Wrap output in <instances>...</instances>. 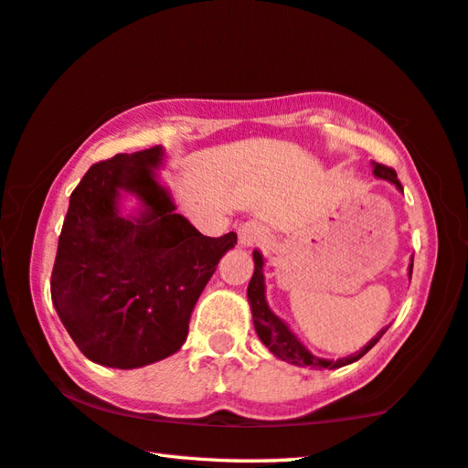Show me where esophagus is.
I'll list each match as a JSON object with an SVG mask.
<instances>
[{
    "label": "esophagus",
    "instance_id": "1",
    "mask_svg": "<svg viewBox=\"0 0 468 468\" xmlns=\"http://www.w3.org/2000/svg\"><path fill=\"white\" fill-rule=\"evenodd\" d=\"M264 239V227L256 220H248L239 227V243L243 248H251Z\"/></svg>",
    "mask_w": 468,
    "mask_h": 468
}]
</instances>
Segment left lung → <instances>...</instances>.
Here are the masks:
<instances>
[{"label": "left lung", "mask_w": 468, "mask_h": 468, "mask_svg": "<svg viewBox=\"0 0 468 468\" xmlns=\"http://www.w3.org/2000/svg\"><path fill=\"white\" fill-rule=\"evenodd\" d=\"M375 176H379V179L385 181H391L396 185L398 189H402V183L398 181V175L396 170L391 166H385L379 165V162H375V168H373ZM254 274H251V281L248 285V298H250V306H251V318H254V327L258 337L262 339V344L269 347V350L277 356L281 360H287L292 362V365H298V367H313V368H339V367H346V365H352V362L360 360L362 356H365L370 347H373L377 341L381 339V335L388 327H385L379 335L373 337L368 341V344L362 347L358 354H352L347 356V358H339V360H324V358H316V356L310 354L306 347H303L298 337L293 335L292 331L287 329V324L281 321V318L272 313L269 308V303H266L264 298V274H262V256L261 251H254ZM410 277H412V262H410Z\"/></svg>", "instance_id": "obj_1"}]
</instances>
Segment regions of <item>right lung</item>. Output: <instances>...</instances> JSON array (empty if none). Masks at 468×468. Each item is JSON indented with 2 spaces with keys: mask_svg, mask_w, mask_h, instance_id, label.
I'll list each match as a JSON object with an SVG mask.
<instances>
[{
  "mask_svg": "<svg viewBox=\"0 0 468 468\" xmlns=\"http://www.w3.org/2000/svg\"><path fill=\"white\" fill-rule=\"evenodd\" d=\"M162 147L116 154L87 170L70 194L54 271L51 302L89 360L137 368L179 352L189 318L231 231L206 237L175 212L155 181ZM146 206L139 219L117 214L120 189Z\"/></svg>",
  "mask_w": 468,
  "mask_h": 468,
  "instance_id": "right-lung-1",
  "label": "right lung"
}]
</instances>
